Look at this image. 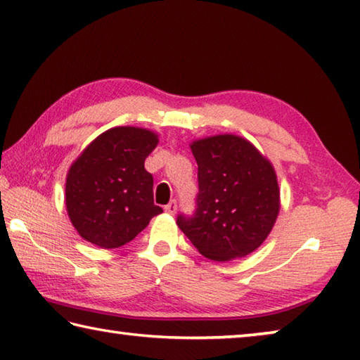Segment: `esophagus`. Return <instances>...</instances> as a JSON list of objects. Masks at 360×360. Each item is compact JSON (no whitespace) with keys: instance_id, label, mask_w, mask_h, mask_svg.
I'll use <instances>...</instances> for the list:
<instances>
[{"instance_id":"esophagus-1","label":"esophagus","mask_w":360,"mask_h":360,"mask_svg":"<svg viewBox=\"0 0 360 360\" xmlns=\"http://www.w3.org/2000/svg\"><path fill=\"white\" fill-rule=\"evenodd\" d=\"M164 210H166L169 215H175V212H176V202L175 200H170V202L164 207Z\"/></svg>"}]
</instances>
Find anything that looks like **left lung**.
<instances>
[{
	"label": "left lung",
	"instance_id": "left-lung-1",
	"mask_svg": "<svg viewBox=\"0 0 360 360\" xmlns=\"http://www.w3.org/2000/svg\"><path fill=\"white\" fill-rule=\"evenodd\" d=\"M190 147L198 162V207L191 218H176V224L212 261L253 253L280 213V188L272 162L236 134L198 139Z\"/></svg>",
	"mask_w": 360,
	"mask_h": 360
}]
</instances>
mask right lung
<instances>
[{
  "instance_id": "1",
  "label": "right lung",
  "mask_w": 360,
  "mask_h": 360,
  "mask_svg": "<svg viewBox=\"0 0 360 360\" xmlns=\"http://www.w3.org/2000/svg\"><path fill=\"white\" fill-rule=\"evenodd\" d=\"M158 134L136 126H117L82 151L66 175L68 217L84 240L118 248L162 213L153 202V176L143 167Z\"/></svg>"
}]
</instances>
